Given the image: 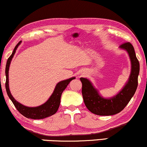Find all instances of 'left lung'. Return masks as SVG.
Returning <instances> with one entry per match:
<instances>
[{"mask_svg": "<svg viewBox=\"0 0 147 147\" xmlns=\"http://www.w3.org/2000/svg\"><path fill=\"white\" fill-rule=\"evenodd\" d=\"M119 48L127 52L131 60V69L129 79L117 94L111 98H104L90 80L86 78H80L82 84V94L84 105L93 114L100 116L117 114L125 109L136 92L140 65L135 49L130 42L124 43Z\"/></svg>", "mask_w": 147, "mask_h": 147, "instance_id": "1", "label": "left lung"}]
</instances>
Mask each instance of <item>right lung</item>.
<instances>
[{
  "label": "right lung",
  "mask_w": 147,
  "mask_h": 147,
  "mask_svg": "<svg viewBox=\"0 0 147 147\" xmlns=\"http://www.w3.org/2000/svg\"><path fill=\"white\" fill-rule=\"evenodd\" d=\"M20 43H21V41H20V42L16 45V46L14 47L13 52H12L11 57L8 59L5 69L6 90H7L8 96H9L10 99L12 100L14 107H16V109H17L18 111L20 113V114L24 116L25 117L28 118V119H45V118L51 117V116L53 115L54 114H55V113H57L58 109H59V107L60 103H61V97L63 90L67 88V85L70 83V82H71L72 80L75 79L76 78L72 77L58 82L57 85L55 86V90H54L53 94H51V96L49 97V98L44 103V104L41 105L40 106L30 107L24 106V105H22L21 103L18 102V101H16V99H14V97L12 96V95L11 93V91H10L9 84V71L12 58H13L14 54L16 53V49H17L18 47L19 46Z\"/></svg>",
  "instance_id": "1"
}]
</instances>
